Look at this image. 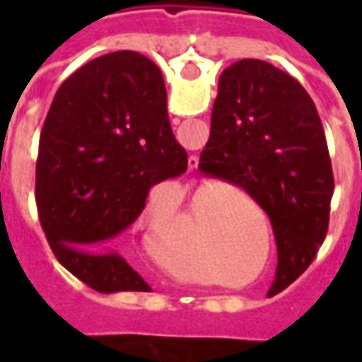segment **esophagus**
Listing matches in <instances>:
<instances>
[{"instance_id": "1", "label": "esophagus", "mask_w": 362, "mask_h": 362, "mask_svg": "<svg viewBox=\"0 0 362 362\" xmlns=\"http://www.w3.org/2000/svg\"><path fill=\"white\" fill-rule=\"evenodd\" d=\"M199 167V157L197 155H191L189 157V169H197Z\"/></svg>"}]
</instances>
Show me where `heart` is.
<instances>
[{
	"instance_id": "1",
	"label": "heart",
	"mask_w": 362,
	"mask_h": 362,
	"mask_svg": "<svg viewBox=\"0 0 362 362\" xmlns=\"http://www.w3.org/2000/svg\"><path fill=\"white\" fill-rule=\"evenodd\" d=\"M183 221H185V219H183Z\"/></svg>"
}]
</instances>
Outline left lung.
<instances>
[{
  "label": "left lung",
  "mask_w": 362,
  "mask_h": 362,
  "mask_svg": "<svg viewBox=\"0 0 362 362\" xmlns=\"http://www.w3.org/2000/svg\"><path fill=\"white\" fill-rule=\"evenodd\" d=\"M202 173L245 189L268 214L278 247V294L310 266L328 231L334 189L313 98L276 66L245 58L219 76Z\"/></svg>",
  "instance_id": "1"
}]
</instances>
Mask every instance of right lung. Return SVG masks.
I'll return each mask as SVG.
<instances>
[{"label":"right lung","instance_id":"right-lung-1","mask_svg":"<svg viewBox=\"0 0 362 362\" xmlns=\"http://www.w3.org/2000/svg\"><path fill=\"white\" fill-rule=\"evenodd\" d=\"M185 169L159 66L131 49L84 64L40 136L35 202L54 256L96 292L148 290L119 245L151 189Z\"/></svg>","mask_w":362,"mask_h":362}]
</instances>
